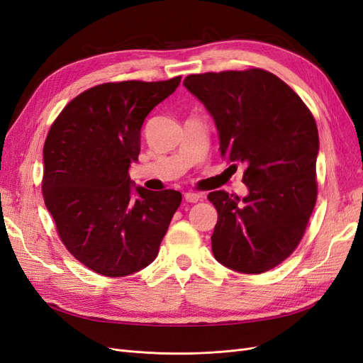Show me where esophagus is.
<instances>
[{"label":"esophagus","instance_id":"esophagus-1","mask_svg":"<svg viewBox=\"0 0 363 363\" xmlns=\"http://www.w3.org/2000/svg\"><path fill=\"white\" fill-rule=\"evenodd\" d=\"M184 200L188 203H199L201 200V195L195 194V192H188V194H184Z\"/></svg>","mask_w":363,"mask_h":363}]
</instances>
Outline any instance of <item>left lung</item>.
<instances>
[{"label":"left lung","instance_id":"1","mask_svg":"<svg viewBox=\"0 0 363 363\" xmlns=\"http://www.w3.org/2000/svg\"><path fill=\"white\" fill-rule=\"evenodd\" d=\"M184 87L203 103L232 167L244 163L242 200L208 194L218 211L212 251L221 265L260 274L298 245L316 203V123L277 75L263 69L188 75Z\"/></svg>","mask_w":363,"mask_h":363}]
</instances>
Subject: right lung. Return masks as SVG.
Listing matches in <instances>:
<instances>
[{"mask_svg": "<svg viewBox=\"0 0 363 363\" xmlns=\"http://www.w3.org/2000/svg\"><path fill=\"white\" fill-rule=\"evenodd\" d=\"M180 80L98 84L75 96L50 128L43 200L65 247L101 276L148 267L182 203L180 192L148 191L128 174L142 124Z\"/></svg>", "mask_w": 363, "mask_h": 363, "instance_id": "obj_1", "label": "right lung"}]
</instances>
